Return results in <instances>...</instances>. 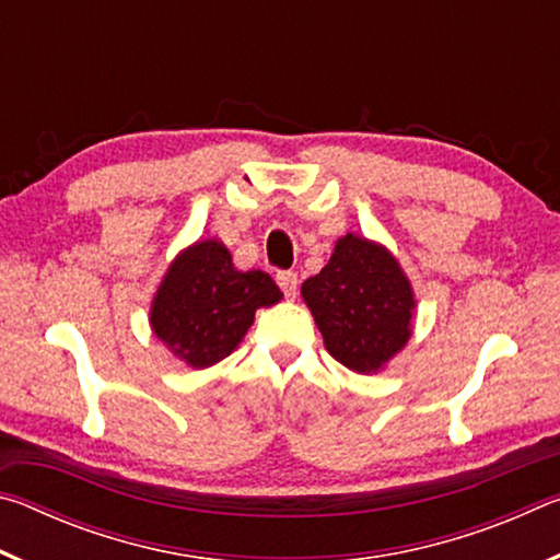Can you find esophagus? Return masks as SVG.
Returning a JSON list of instances; mask_svg holds the SVG:
<instances>
[{
	"label": "esophagus",
	"mask_w": 560,
	"mask_h": 560,
	"mask_svg": "<svg viewBox=\"0 0 560 560\" xmlns=\"http://www.w3.org/2000/svg\"><path fill=\"white\" fill-rule=\"evenodd\" d=\"M277 283L289 299H293V296H296V291H299V273L296 271H279Z\"/></svg>",
	"instance_id": "34e87169"
}]
</instances>
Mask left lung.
I'll return each mask as SVG.
<instances>
[{"label": "left lung", "instance_id": "8db88e82", "mask_svg": "<svg viewBox=\"0 0 560 560\" xmlns=\"http://www.w3.org/2000/svg\"><path fill=\"white\" fill-rule=\"evenodd\" d=\"M328 353L355 373H375L410 338V281L383 246L355 234L338 240L334 257L303 281Z\"/></svg>", "mask_w": 560, "mask_h": 560}]
</instances>
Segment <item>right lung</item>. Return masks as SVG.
Wrapping results in <instances>:
<instances>
[{"mask_svg": "<svg viewBox=\"0 0 560 560\" xmlns=\"http://www.w3.org/2000/svg\"><path fill=\"white\" fill-rule=\"evenodd\" d=\"M279 299L281 291L269 273L236 271L226 246L207 240L189 246L167 269L150 324L185 363L207 368L242 343L254 311Z\"/></svg>", "mask_w": 560, "mask_h": 560, "instance_id": "right-lung-1", "label": "right lung"}]
</instances>
